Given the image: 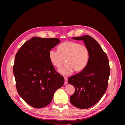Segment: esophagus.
Returning <instances> with one entry per match:
<instances>
[{
    "instance_id": "1",
    "label": "esophagus",
    "mask_w": 125,
    "mask_h": 125,
    "mask_svg": "<svg viewBox=\"0 0 125 125\" xmlns=\"http://www.w3.org/2000/svg\"><path fill=\"white\" fill-rule=\"evenodd\" d=\"M64 79H65V82H64V84L66 85L68 84V79L67 77H64Z\"/></svg>"
}]
</instances>
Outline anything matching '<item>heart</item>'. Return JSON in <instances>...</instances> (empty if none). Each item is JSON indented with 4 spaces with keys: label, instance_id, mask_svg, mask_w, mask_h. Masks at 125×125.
Here are the masks:
<instances>
[{
    "label": "heart",
    "instance_id": "heart-1",
    "mask_svg": "<svg viewBox=\"0 0 125 125\" xmlns=\"http://www.w3.org/2000/svg\"><path fill=\"white\" fill-rule=\"evenodd\" d=\"M48 57L52 65L58 69L62 66L66 59L67 63L59 71L62 74L67 75L73 70L80 72L85 68L88 62L89 52L84 45L66 41L59 45L58 51H49Z\"/></svg>",
    "mask_w": 125,
    "mask_h": 125
}]
</instances>
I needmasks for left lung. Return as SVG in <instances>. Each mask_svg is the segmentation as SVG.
<instances>
[{
	"label": "left lung",
	"mask_w": 125,
	"mask_h": 125,
	"mask_svg": "<svg viewBox=\"0 0 125 125\" xmlns=\"http://www.w3.org/2000/svg\"><path fill=\"white\" fill-rule=\"evenodd\" d=\"M72 39L83 41L89 50V58L85 68L68 80L75 88L70 100L75 107L89 108L101 100L107 90L110 74L108 59L97 42L90 36Z\"/></svg>",
	"instance_id": "obj_1"
}]
</instances>
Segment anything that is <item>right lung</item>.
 <instances>
[{
    "instance_id": "1",
    "label": "right lung",
    "mask_w": 125,
    "mask_h": 125,
    "mask_svg": "<svg viewBox=\"0 0 125 125\" xmlns=\"http://www.w3.org/2000/svg\"><path fill=\"white\" fill-rule=\"evenodd\" d=\"M60 42L57 38L33 37L15 56L13 70L17 91L33 107L48 105L64 83L63 76L55 71L48 57L49 51Z\"/></svg>"
}]
</instances>
